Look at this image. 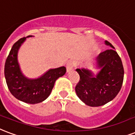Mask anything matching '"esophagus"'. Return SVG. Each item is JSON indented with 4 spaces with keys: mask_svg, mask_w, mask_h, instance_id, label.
I'll list each match as a JSON object with an SVG mask.
<instances>
[{
    "mask_svg": "<svg viewBox=\"0 0 135 135\" xmlns=\"http://www.w3.org/2000/svg\"><path fill=\"white\" fill-rule=\"evenodd\" d=\"M75 66V62L74 61H69L67 64H66V71L67 72H70L73 69V68Z\"/></svg>",
    "mask_w": 135,
    "mask_h": 135,
    "instance_id": "1",
    "label": "esophagus"
}]
</instances>
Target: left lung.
Instances as JSON below:
<instances>
[{
  "label": "left lung",
  "instance_id": "8db88e82",
  "mask_svg": "<svg viewBox=\"0 0 135 135\" xmlns=\"http://www.w3.org/2000/svg\"><path fill=\"white\" fill-rule=\"evenodd\" d=\"M105 45L110 47L95 59L94 65L98 69L96 74L88 69H76L80 81L75 88L77 96L86 105L98 107L113 100L120 92L124 78L121 59L115 47L108 41Z\"/></svg>",
  "mask_w": 135,
  "mask_h": 135
}]
</instances>
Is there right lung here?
Here are the masks:
<instances>
[{"mask_svg":"<svg viewBox=\"0 0 135 135\" xmlns=\"http://www.w3.org/2000/svg\"><path fill=\"white\" fill-rule=\"evenodd\" d=\"M32 37L21 38L13 45L6 61L4 74L8 89L14 97L26 103L36 104L49 97L56 79L63 76L66 69L64 66L50 69L35 79L25 76L18 62L17 53L27 38Z\"/></svg>","mask_w":135,"mask_h":135,"instance_id":"add662e5","label":"right lung"}]
</instances>
